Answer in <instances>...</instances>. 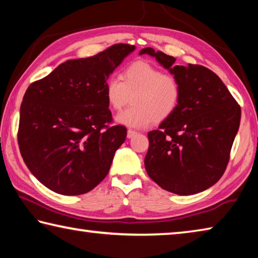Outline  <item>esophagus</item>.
I'll return each mask as SVG.
<instances>
[{"mask_svg": "<svg viewBox=\"0 0 258 258\" xmlns=\"http://www.w3.org/2000/svg\"><path fill=\"white\" fill-rule=\"evenodd\" d=\"M135 134H137V132H135V131H133V130H128L127 131V138L128 139H132Z\"/></svg>", "mask_w": 258, "mask_h": 258, "instance_id": "obj_1", "label": "esophagus"}]
</instances>
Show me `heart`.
Listing matches in <instances>:
<instances>
[{"label": "heart", "mask_w": 258, "mask_h": 258, "mask_svg": "<svg viewBox=\"0 0 258 258\" xmlns=\"http://www.w3.org/2000/svg\"><path fill=\"white\" fill-rule=\"evenodd\" d=\"M181 84L171 74H164L149 61H134L123 72V81L112 76L104 85L110 108L119 110L132 97V106L115 117L116 123L142 128L152 120L164 119L175 111L181 100Z\"/></svg>", "instance_id": "heart-1"}]
</instances>
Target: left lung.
<instances>
[{"mask_svg": "<svg viewBox=\"0 0 258 258\" xmlns=\"http://www.w3.org/2000/svg\"><path fill=\"white\" fill-rule=\"evenodd\" d=\"M181 84V100L158 130L148 133V175L180 196L195 195L220 180L238 133L241 109L215 73L199 64L175 66V58L145 47Z\"/></svg>", "mask_w": 258, "mask_h": 258, "instance_id": "1", "label": "left lung"}]
</instances>
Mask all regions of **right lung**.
<instances>
[{"label": "right lung", "instance_id": "obj_1", "mask_svg": "<svg viewBox=\"0 0 258 258\" xmlns=\"http://www.w3.org/2000/svg\"><path fill=\"white\" fill-rule=\"evenodd\" d=\"M135 50L115 44L97 55L67 60L30 84L20 107L18 143L30 173L64 196L94 189L110 169L126 127L112 117L104 85Z\"/></svg>", "mask_w": 258, "mask_h": 258}]
</instances>
